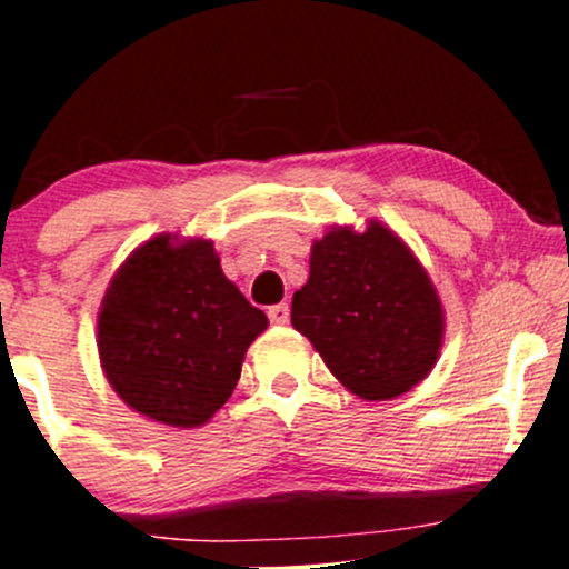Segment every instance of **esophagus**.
<instances>
[{"instance_id": "obj_1", "label": "esophagus", "mask_w": 569, "mask_h": 569, "mask_svg": "<svg viewBox=\"0 0 569 569\" xmlns=\"http://www.w3.org/2000/svg\"><path fill=\"white\" fill-rule=\"evenodd\" d=\"M269 321L277 323V326H284L290 321V306L287 302H279V306H271L269 308Z\"/></svg>"}]
</instances>
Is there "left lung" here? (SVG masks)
Segmentation results:
<instances>
[{
    "label": "left lung",
    "mask_w": 569,
    "mask_h": 569,
    "mask_svg": "<svg viewBox=\"0 0 569 569\" xmlns=\"http://www.w3.org/2000/svg\"><path fill=\"white\" fill-rule=\"evenodd\" d=\"M292 326L341 386L365 401H388L430 376L446 313L411 248L370 220L331 228L310 248V277L292 295Z\"/></svg>",
    "instance_id": "obj_1"
}]
</instances>
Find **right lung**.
I'll list each match as a JSON object with an SVG mask.
<instances>
[{
    "label": "right lung",
    "mask_w": 569,
    "mask_h": 569,
    "mask_svg": "<svg viewBox=\"0 0 569 569\" xmlns=\"http://www.w3.org/2000/svg\"><path fill=\"white\" fill-rule=\"evenodd\" d=\"M269 326L222 274L212 240L162 232L131 251L98 313V355L123 403L152 422L207 425Z\"/></svg>",
    "instance_id": "1"
}]
</instances>
